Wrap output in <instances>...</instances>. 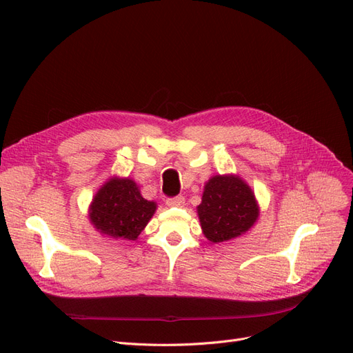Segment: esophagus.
I'll use <instances>...</instances> for the list:
<instances>
[{
	"mask_svg": "<svg viewBox=\"0 0 353 353\" xmlns=\"http://www.w3.org/2000/svg\"><path fill=\"white\" fill-rule=\"evenodd\" d=\"M165 203L168 207H183L185 205V198L183 196H173L167 198Z\"/></svg>",
	"mask_w": 353,
	"mask_h": 353,
	"instance_id": "obj_1",
	"label": "esophagus"
}]
</instances>
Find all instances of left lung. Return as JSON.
<instances>
[{
    "mask_svg": "<svg viewBox=\"0 0 353 353\" xmlns=\"http://www.w3.org/2000/svg\"><path fill=\"white\" fill-rule=\"evenodd\" d=\"M198 215L203 234L219 243L251 229L258 219V207L251 188L242 179L215 176L203 189Z\"/></svg>",
    "mask_w": 353,
    "mask_h": 353,
    "instance_id": "obj_1",
    "label": "left lung"
}]
</instances>
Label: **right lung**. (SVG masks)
Returning a JSON list of instances; mask_svg holds the SVG:
<instances>
[{"mask_svg":"<svg viewBox=\"0 0 353 353\" xmlns=\"http://www.w3.org/2000/svg\"><path fill=\"white\" fill-rule=\"evenodd\" d=\"M155 208V202L142 198L133 180L111 179L98 190L89 217L101 233L136 241Z\"/></svg>","mask_w":353,"mask_h":353,"instance_id":"right-lung-1","label":"right lung"}]
</instances>
